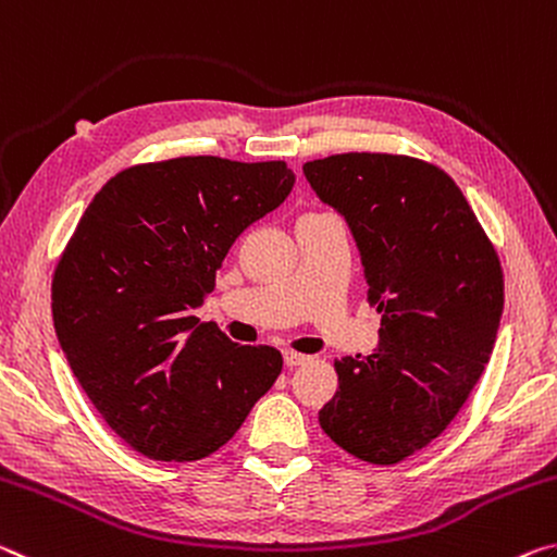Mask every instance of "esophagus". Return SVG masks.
I'll use <instances>...</instances> for the list:
<instances>
[{"label":"esophagus","instance_id":"1","mask_svg":"<svg viewBox=\"0 0 557 557\" xmlns=\"http://www.w3.org/2000/svg\"><path fill=\"white\" fill-rule=\"evenodd\" d=\"M308 360V355L296 352V350H284V362L288 368H296V364H304Z\"/></svg>","mask_w":557,"mask_h":557}]
</instances>
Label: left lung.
<instances>
[{
    "label": "left lung",
    "instance_id": "obj_1",
    "mask_svg": "<svg viewBox=\"0 0 557 557\" xmlns=\"http://www.w3.org/2000/svg\"><path fill=\"white\" fill-rule=\"evenodd\" d=\"M358 242L380 345L335 360L338 392L323 432L377 467L424 449L451 422L494 350L504 271L449 175L387 152H343L304 165Z\"/></svg>",
    "mask_w": 557,
    "mask_h": 557
}]
</instances>
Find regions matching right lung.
<instances>
[{"label": "right lung", "mask_w": 557, "mask_h": 557, "mask_svg": "<svg viewBox=\"0 0 557 557\" xmlns=\"http://www.w3.org/2000/svg\"><path fill=\"white\" fill-rule=\"evenodd\" d=\"M294 182L284 160L187 154L121 170L78 219L53 269V327L90 403L143 457H209L281 375L276 348L232 343L193 311Z\"/></svg>", "instance_id": "1"}]
</instances>
